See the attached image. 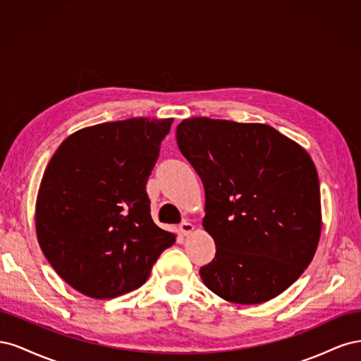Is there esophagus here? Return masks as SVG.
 Wrapping results in <instances>:
<instances>
[{
    "mask_svg": "<svg viewBox=\"0 0 361 361\" xmlns=\"http://www.w3.org/2000/svg\"><path fill=\"white\" fill-rule=\"evenodd\" d=\"M192 231H194V226H192L190 221H183V223L179 226V232H180L183 236L191 235Z\"/></svg>",
    "mask_w": 361,
    "mask_h": 361,
    "instance_id": "1",
    "label": "esophagus"
}]
</instances>
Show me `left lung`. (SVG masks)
I'll return each instance as SVG.
<instances>
[{
    "label": "left lung",
    "mask_w": 361,
    "mask_h": 361,
    "mask_svg": "<svg viewBox=\"0 0 361 361\" xmlns=\"http://www.w3.org/2000/svg\"><path fill=\"white\" fill-rule=\"evenodd\" d=\"M178 146L204 187L203 227L216 247L207 289L243 305L276 298L319 244V179L307 150L265 123L192 117Z\"/></svg>",
    "instance_id": "8db88e82"
}]
</instances>
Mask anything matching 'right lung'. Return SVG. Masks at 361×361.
I'll return each instance as SVG.
<instances>
[{
  "instance_id": "add662e5",
  "label": "right lung",
  "mask_w": 361,
  "mask_h": 361,
  "mask_svg": "<svg viewBox=\"0 0 361 361\" xmlns=\"http://www.w3.org/2000/svg\"><path fill=\"white\" fill-rule=\"evenodd\" d=\"M173 118L134 117L76 130L43 173L37 241L57 274L87 297L143 286L176 235L150 216L146 183Z\"/></svg>"
}]
</instances>
